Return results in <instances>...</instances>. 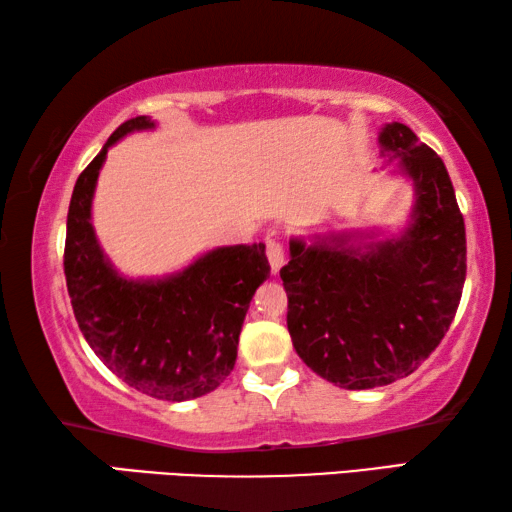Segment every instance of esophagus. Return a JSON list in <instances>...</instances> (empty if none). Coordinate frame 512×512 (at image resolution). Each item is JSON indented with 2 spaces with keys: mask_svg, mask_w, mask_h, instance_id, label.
<instances>
[{
  "mask_svg": "<svg viewBox=\"0 0 512 512\" xmlns=\"http://www.w3.org/2000/svg\"><path fill=\"white\" fill-rule=\"evenodd\" d=\"M266 257H268V264H271L273 273H277L284 264V248L277 239H268L266 241Z\"/></svg>",
  "mask_w": 512,
  "mask_h": 512,
  "instance_id": "34e87169",
  "label": "esophagus"
}]
</instances>
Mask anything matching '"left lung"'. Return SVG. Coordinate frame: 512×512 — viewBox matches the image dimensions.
<instances>
[{"instance_id": "1", "label": "left lung", "mask_w": 512, "mask_h": 512, "mask_svg": "<svg viewBox=\"0 0 512 512\" xmlns=\"http://www.w3.org/2000/svg\"><path fill=\"white\" fill-rule=\"evenodd\" d=\"M379 146L413 183L409 225L386 239L293 237L280 271L298 357L348 391L393 384L420 368L452 325L467 271L465 223L445 162L400 121L381 128Z\"/></svg>"}]
</instances>
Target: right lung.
<instances>
[{
    "label": "right lung",
    "mask_w": 512,
    "mask_h": 512,
    "mask_svg": "<svg viewBox=\"0 0 512 512\" xmlns=\"http://www.w3.org/2000/svg\"><path fill=\"white\" fill-rule=\"evenodd\" d=\"M155 121L135 117L108 137L74 185L67 212L65 280L85 341L115 375L155 400L214 391L237 361L241 325L271 266L264 244L221 246L183 271L133 280L99 246L92 198L108 149Z\"/></svg>",
    "instance_id": "obj_1"
}]
</instances>
